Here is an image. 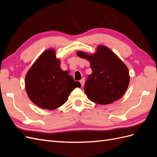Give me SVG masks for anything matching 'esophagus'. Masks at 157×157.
Returning a JSON list of instances; mask_svg holds the SVG:
<instances>
[{
  "label": "esophagus",
  "mask_w": 157,
  "mask_h": 157,
  "mask_svg": "<svg viewBox=\"0 0 157 157\" xmlns=\"http://www.w3.org/2000/svg\"><path fill=\"white\" fill-rule=\"evenodd\" d=\"M80 84H81L82 87H83L84 85V83H85V79H84V78H82L81 80H80Z\"/></svg>",
  "instance_id": "1"
}]
</instances>
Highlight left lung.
I'll list each match as a JSON object with an SVG mask.
<instances>
[{
    "label": "left lung",
    "instance_id": "1",
    "mask_svg": "<svg viewBox=\"0 0 157 157\" xmlns=\"http://www.w3.org/2000/svg\"><path fill=\"white\" fill-rule=\"evenodd\" d=\"M77 54L88 61L92 70L84 88L90 101L106 105L122 97L130 83V75L117 54L104 45L98 46L94 54L78 51Z\"/></svg>",
    "mask_w": 157,
    "mask_h": 157
}]
</instances>
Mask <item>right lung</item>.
<instances>
[{
	"instance_id": "add662e5",
	"label": "right lung",
	"mask_w": 157,
	"mask_h": 157,
	"mask_svg": "<svg viewBox=\"0 0 157 157\" xmlns=\"http://www.w3.org/2000/svg\"><path fill=\"white\" fill-rule=\"evenodd\" d=\"M60 64L56 50L49 48L42 52L25 75L27 96L41 109L54 110L61 107L73 89L81 86L79 82L74 81L68 71L61 69Z\"/></svg>"
}]
</instances>
